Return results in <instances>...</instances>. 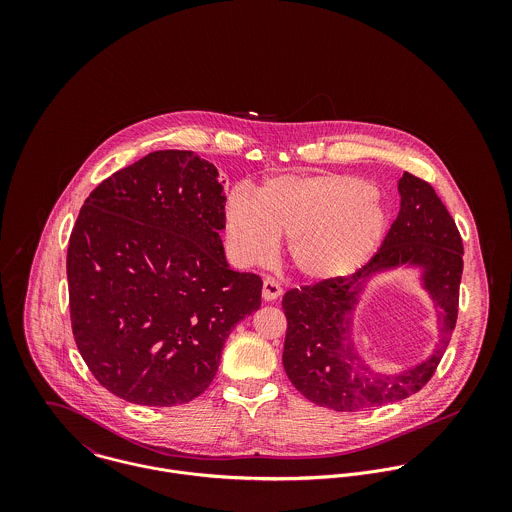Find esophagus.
Listing matches in <instances>:
<instances>
[{"label":"esophagus","instance_id":"esophagus-1","mask_svg":"<svg viewBox=\"0 0 512 512\" xmlns=\"http://www.w3.org/2000/svg\"><path fill=\"white\" fill-rule=\"evenodd\" d=\"M282 286L274 280V278H266L264 286H262V297L264 301H276L282 295Z\"/></svg>","mask_w":512,"mask_h":512}]
</instances>
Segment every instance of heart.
I'll return each mask as SVG.
<instances>
[{"mask_svg":"<svg viewBox=\"0 0 512 512\" xmlns=\"http://www.w3.org/2000/svg\"><path fill=\"white\" fill-rule=\"evenodd\" d=\"M388 224L378 193L351 175L280 177L258 189L256 201L234 193L226 201L228 252L240 266L266 264L286 240L293 270L327 282L359 270Z\"/></svg>","mask_w":512,"mask_h":512,"instance_id":"1","label":"heart"}]
</instances>
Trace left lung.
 <instances>
[{
	"label": "left lung",
	"mask_w": 512,
	"mask_h": 512,
	"mask_svg": "<svg viewBox=\"0 0 512 512\" xmlns=\"http://www.w3.org/2000/svg\"><path fill=\"white\" fill-rule=\"evenodd\" d=\"M398 191V217L363 268L351 276L293 288L282 299L288 319L286 374L307 400L337 412L386 406L422 390L455 329L463 274V242L455 220L428 181L406 171ZM400 263L425 268V285L442 309V339L428 362L398 375H378L356 353L350 317L367 278Z\"/></svg>",
	"instance_id": "1"
}]
</instances>
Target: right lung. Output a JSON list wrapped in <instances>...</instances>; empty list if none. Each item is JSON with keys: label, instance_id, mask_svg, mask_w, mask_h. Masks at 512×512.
<instances>
[{"label": "right lung", "instance_id": "right-lung-1", "mask_svg": "<svg viewBox=\"0 0 512 512\" xmlns=\"http://www.w3.org/2000/svg\"><path fill=\"white\" fill-rule=\"evenodd\" d=\"M224 205L217 167L181 149L147 153L84 201L67 252L74 341L118 398L191 402L260 307V276L226 264Z\"/></svg>", "mask_w": 512, "mask_h": 512}]
</instances>
